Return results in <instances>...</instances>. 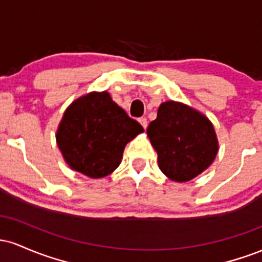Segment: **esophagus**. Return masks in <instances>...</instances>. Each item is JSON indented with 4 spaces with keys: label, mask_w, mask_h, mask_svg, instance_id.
Returning a JSON list of instances; mask_svg holds the SVG:
<instances>
[{
    "label": "esophagus",
    "mask_w": 262,
    "mask_h": 262,
    "mask_svg": "<svg viewBox=\"0 0 262 262\" xmlns=\"http://www.w3.org/2000/svg\"><path fill=\"white\" fill-rule=\"evenodd\" d=\"M139 123L144 129H146V127H148V121H146L145 117H141V118H139Z\"/></svg>",
    "instance_id": "esophagus-1"
}]
</instances>
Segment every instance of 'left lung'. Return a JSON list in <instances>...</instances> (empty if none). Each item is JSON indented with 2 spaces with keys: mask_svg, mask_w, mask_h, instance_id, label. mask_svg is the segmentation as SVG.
<instances>
[{
  "mask_svg": "<svg viewBox=\"0 0 262 262\" xmlns=\"http://www.w3.org/2000/svg\"><path fill=\"white\" fill-rule=\"evenodd\" d=\"M146 134L158 152L159 169L176 182L197 177L218 154V138L212 122L182 102H162Z\"/></svg>",
  "mask_w": 262,
  "mask_h": 262,
  "instance_id": "8db88e82",
  "label": "left lung"
}]
</instances>
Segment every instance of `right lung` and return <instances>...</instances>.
<instances>
[{
  "instance_id": "add662e5",
  "label": "right lung",
  "mask_w": 262,
  "mask_h": 262,
  "mask_svg": "<svg viewBox=\"0 0 262 262\" xmlns=\"http://www.w3.org/2000/svg\"><path fill=\"white\" fill-rule=\"evenodd\" d=\"M143 132L110 93L93 91L66 108L55 138L71 170L102 179L119 166L125 145Z\"/></svg>"
}]
</instances>
